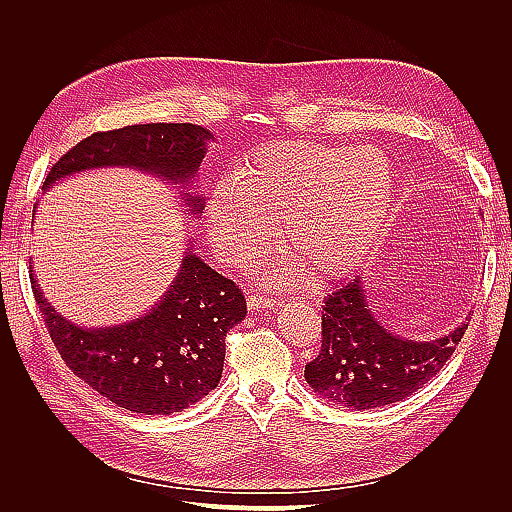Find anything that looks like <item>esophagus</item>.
<instances>
[{
	"label": "esophagus",
	"mask_w": 512,
	"mask_h": 512,
	"mask_svg": "<svg viewBox=\"0 0 512 512\" xmlns=\"http://www.w3.org/2000/svg\"><path fill=\"white\" fill-rule=\"evenodd\" d=\"M275 305H277V301L262 292H252L250 297H247V307L256 309V312H260V309H273Z\"/></svg>",
	"instance_id": "esophagus-1"
}]
</instances>
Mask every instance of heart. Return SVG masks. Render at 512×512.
I'll use <instances>...</instances> for the list:
<instances>
[{
  "label": "heart",
  "instance_id": "b5f03b06",
  "mask_svg": "<svg viewBox=\"0 0 512 512\" xmlns=\"http://www.w3.org/2000/svg\"><path fill=\"white\" fill-rule=\"evenodd\" d=\"M391 198L393 168L376 147L280 143L256 151L213 192L207 218L218 252L237 265L267 250L271 224L280 220L292 256L277 277L294 280L303 265L335 280L376 245Z\"/></svg>",
  "mask_w": 512,
  "mask_h": 512
}]
</instances>
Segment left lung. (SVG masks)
<instances>
[{
    "instance_id": "1",
    "label": "left lung",
    "mask_w": 512,
    "mask_h": 512,
    "mask_svg": "<svg viewBox=\"0 0 512 512\" xmlns=\"http://www.w3.org/2000/svg\"><path fill=\"white\" fill-rule=\"evenodd\" d=\"M322 346L305 365L314 393L333 404L369 410L416 393L451 359L468 322L431 342H414L384 329L371 312L361 277L324 299Z\"/></svg>"
}]
</instances>
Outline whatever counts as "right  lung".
I'll use <instances>...</instances> for the list:
<instances>
[{
  "instance_id": "add662e5",
  "label": "right lung",
  "mask_w": 512,
  "mask_h": 512,
  "mask_svg": "<svg viewBox=\"0 0 512 512\" xmlns=\"http://www.w3.org/2000/svg\"><path fill=\"white\" fill-rule=\"evenodd\" d=\"M211 132L194 123H141L96 132L61 156L42 190L68 175L102 166H128L168 183H188L205 158ZM203 213V198L185 196ZM32 269V267H29ZM34 299L61 359L91 389L138 414L181 412L218 386L226 333L245 318L241 288L185 252L179 275L143 318L104 329H83L46 303L34 273Z\"/></svg>"
}]
</instances>
